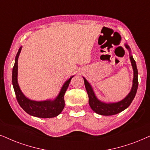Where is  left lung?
Here are the masks:
<instances>
[{
	"label": "left lung",
	"instance_id": "obj_1",
	"mask_svg": "<svg viewBox=\"0 0 150 150\" xmlns=\"http://www.w3.org/2000/svg\"><path fill=\"white\" fill-rule=\"evenodd\" d=\"M125 46L129 50V59L134 71V78L132 89H131L130 92L129 93V94L124 99L117 102H109V103L100 101L96 97L91 85L89 84L88 81L83 77L84 81L85 88H86L89 98V105H90L93 111L98 113V114L102 115H113L122 112V111L126 109L131 105V103L133 101L134 98L136 96L138 85L137 67H136L135 60L134 59L132 55V53H131V49L127 43L125 44Z\"/></svg>",
	"mask_w": 150,
	"mask_h": 150
}]
</instances>
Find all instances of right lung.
Listing matches in <instances>:
<instances>
[{
  "label": "right lung",
  "mask_w": 150,
  "mask_h": 150,
  "mask_svg": "<svg viewBox=\"0 0 150 150\" xmlns=\"http://www.w3.org/2000/svg\"><path fill=\"white\" fill-rule=\"evenodd\" d=\"M22 47L18 49L15 63L12 70V84L14 87L17 101L23 109L28 114L41 118H50L59 115L65 106L64 94L69 86L70 81L74 77L72 76L67 79L62 86L58 96L54 100H46L44 101H35L26 97L21 90L18 83V59Z\"/></svg>",
  "instance_id": "obj_1"
}]
</instances>
